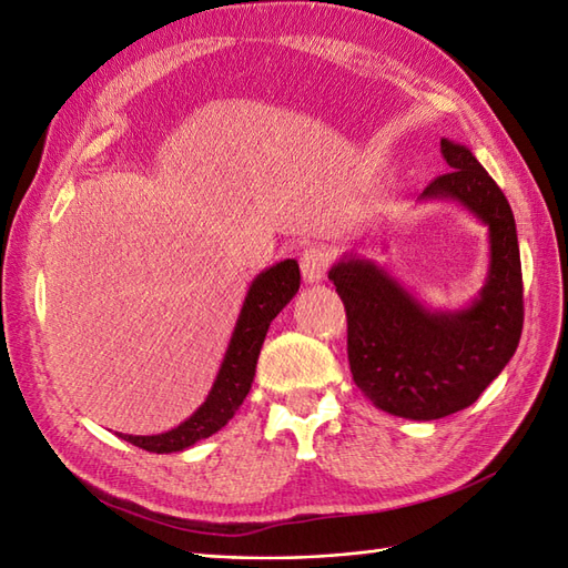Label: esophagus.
<instances>
[{"instance_id":"1","label":"esophagus","mask_w":568,"mask_h":568,"mask_svg":"<svg viewBox=\"0 0 568 568\" xmlns=\"http://www.w3.org/2000/svg\"><path fill=\"white\" fill-rule=\"evenodd\" d=\"M328 261H332V254H328L324 246L305 248L300 256V268H302V278H305V283H310V285L320 283L328 268Z\"/></svg>"}]
</instances>
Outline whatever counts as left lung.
Instances as JSON below:
<instances>
[{
  "label": "left lung",
  "instance_id": "1",
  "mask_svg": "<svg viewBox=\"0 0 568 568\" xmlns=\"http://www.w3.org/2000/svg\"><path fill=\"white\" fill-rule=\"evenodd\" d=\"M440 150L450 171L418 201L457 203L489 230V271L479 295L459 310H433L382 263L353 252L328 271L346 305L355 385L382 412L412 420L471 406L508 365L523 332L513 210L469 148L443 138Z\"/></svg>",
  "mask_w": 568,
  "mask_h": 568
}]
</instances>
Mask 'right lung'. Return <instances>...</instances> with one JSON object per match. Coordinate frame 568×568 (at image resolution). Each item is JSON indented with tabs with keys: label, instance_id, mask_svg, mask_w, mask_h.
<instances>
[{
	"label": "right lung",
	"instance_id": "1",
	"mask_svg": "<svg viewBox=\"0 0 568 568\" xmlns=\"http://www.w3.org/2000/svg\"><path fill=\"white\" fill-rule=\"evenodd\" d=\"M297 290L300 266L295 258H285L275 263V266L261 271L246 290L227 351H224L220 371L205 402L186 420H181L176 428L156 435L118 433V438L133 443L148 453L169 455L186 450V447L195 445L197 440L217 433L246 399L256 375V361L263 338L268 334V326L287 302L295 297Z\"/></svg>",
	"mask_w": 568,
	"mask_h": 568
}]
</instances>
